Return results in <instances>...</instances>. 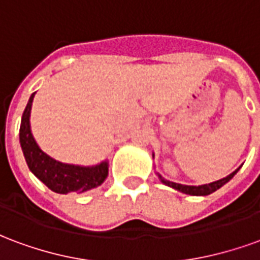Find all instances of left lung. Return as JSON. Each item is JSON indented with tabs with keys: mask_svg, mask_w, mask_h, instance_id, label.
Wrapping results in <instances>:
<instances>
[{
	"mask_svg": "<svg viewBox=\"0 0 260 260\" xmlns=\"http://www.w3.org/2000/svg\"><path fill=\"white\" fill-rule=\"evenodd\" d=\"M153 157H154V154H153ZM241 167H238V169L235 170V171H233L231 174L227 175L225 178H221V180L218 181H214V182H210V184H205V185H182V184H177V182H173V181H169L166 180V178H163L161 175L158 174V178H160V181L163 182L164 185L170 186V188H174V189H177V191L182 192V193H186V195H192V196H206V195H210V193H213L214 191H217V189H220L221 186L224 185V184H227L233 177H234L237 173H238V170H240Z\"/></svg>",
	"mask_w": 260,
	"mask_h": 260,
	"instance_id": "left-lung-1",
	"label": "left lung"
}]
</instances>
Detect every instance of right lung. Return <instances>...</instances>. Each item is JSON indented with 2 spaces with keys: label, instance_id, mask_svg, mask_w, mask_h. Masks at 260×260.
<instances>
[{
  "label": "right lung",
  "instance_id": "add662e5",
  "mask_svg": "<svg viewBox=\"0 0 260 260\" xmlns=\"http://www.w3.org/2000/svg\"><path fill=\"white\" fill-rule=\"evenodd\" d=\"M33 93L27 102L22 121H20L19 142L27 167L43 184L57 193L89 191L102 185L108 175V161H102L96 166H76L57 161L50 157L37 145L30 131V111Z\"/></svg>",
  "mask_w": 260,
  "mask_h": 260
}]
</instances>
